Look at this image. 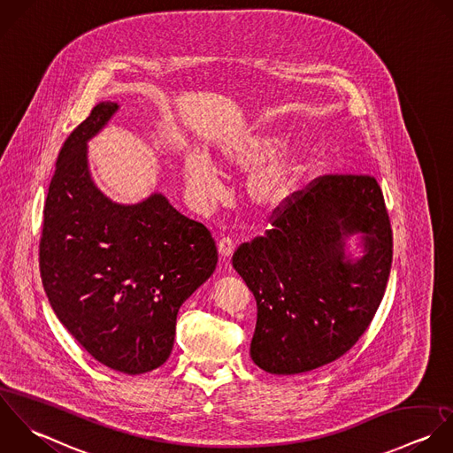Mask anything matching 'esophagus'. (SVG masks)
Instances as JSON below:
<instances>
[{
  "instance_id": "1",
  "label": "esophagus",
  "mask_w": 453,
  "mask_h": 453,
  "mask_svg": "<svg viewBox=\"0 0 453 453\" xmlns=\"http://www.w3.org/2000/svg\"><path fill=\"white\" fill-rule=\"evenodd\" d=\"M217 247H219V254H220L222 261L231 259V256H233V252H234V243H233L231 238H222Z\"/></svg>"
}]
</instances>
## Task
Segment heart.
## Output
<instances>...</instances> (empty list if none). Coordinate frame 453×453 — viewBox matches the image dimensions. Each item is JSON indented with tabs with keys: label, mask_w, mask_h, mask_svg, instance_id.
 <instances>
[{
	"label": "heart",
	"mask_w": 453,
	"mask_h": 453,
	"mask_svg": "<svg viewBox=\"0 0 453 453\" xmlns=\"http://www.w3.org/2000/svg\"><path fill=\"white\" fill-rule=\"evenodd\" d=\"M284 139L277 134H250L224 142L217 150L220 165L229 173L252 174L247 180L250 203L266 213L286 210L302 183L303 157L296 150H279ZM190 196L203 206L213 203L222 190L219 171L203 153H187L181 165Z\"/></svg>",
	"instance_id": "heart-1"
}]
</instances>
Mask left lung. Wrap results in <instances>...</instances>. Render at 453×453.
Segmentation results:
<instances>
[{
    "mask_svg": "<svg viewBox=\"0 0 453 453\" xmlns=\"http://www.w3.org/2000/svg\"><path fill=\"white\" fill-rule=\"evenodd\" d=\"M233 256L257 303L252 362L279 376L323 367L369 328L392 268V227L371 176H323Z\"/></svg>",
    "mask_w": 453,
    "mask_h": 453,
    "instance_id": "left-lung-1",
    "label": "left lung"
}]
</instances>
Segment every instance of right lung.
<instances>
[{"instance_id":"1","label":"right lung","mask_w":453,"mask_h":453,"mask_svg":"<svg viewBox=\"0 0 453 453\" xmlns=\"http://www.w3.org/2000/svg\"><path fill=\"white\" fill-rule=\"evenodd\" d=\"M100 102L68 135L49 185L40 275L59 323L100 364L144 374L171 355L176 316L215 272L210 231L155 190L116 203L91 178L88 142L118 112Z\"/></svg>"}]
</instances>
